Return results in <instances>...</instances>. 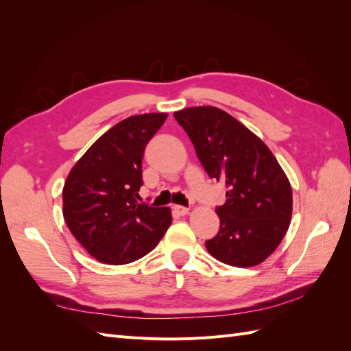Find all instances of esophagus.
I'll use <instances>...</instances> for the list:
<instances>
[{"label": "esophagus", "mask_w": 351, "mask_h": 351, "mask_svg": "<svg viewBox=\"0 0 351 351\" xmlns=\"http://www.w3.org/2000/svg\"><path fill=\"white\" fill-rule=\"evenodd\" d=\"M173 212H174L176 215L183 217V215L189 214V208H186V206H180V205H174V206H173Z\"/></svg>", "instance_id": "obj_1"}]
</instances>
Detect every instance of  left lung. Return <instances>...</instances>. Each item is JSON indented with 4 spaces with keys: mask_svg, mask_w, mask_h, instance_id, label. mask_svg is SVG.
<instances>
[{
    "mask_svg": "<svg viewBox=\"0 0 351 351\" xmlns=\"http://www.w3.org/2000/svg\"><path fill=\"white\" fill-rule=\"evenodd\" d=\"M210 178L227 187L217 206L218 234L205 241L222 263L249 268L278 247L290 227L293 193L277 158L259 137L217 107L174 112Z\"/></svg>",
    "mask_w": 351,
    "mask_h": 351,
    "instance_id": "1",
    "label": "left lung"
}]
</instances>
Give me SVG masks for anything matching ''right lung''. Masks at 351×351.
I'll use <instances>...</instances> for the list:
<instances>
[{
  "label": "right lung",
  "instance_id": "obj_1",
  "mask_svg": "<svg viewBox=\"0 0 351 351\" xmlns=\"http://www.w3.org/2000/svg\"><path fill=\"white\" fill-rule=\"evenodd\" d=\"M167 115L149 112L117 123L84 152L66 180V224L102 263L124 265L143 258L171 226L169 208L139 204L145 147Z\"/></svg>",
  "mask_w": 351,
  "mask_h": 351
}]
</instances>
